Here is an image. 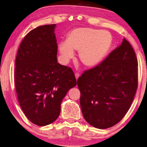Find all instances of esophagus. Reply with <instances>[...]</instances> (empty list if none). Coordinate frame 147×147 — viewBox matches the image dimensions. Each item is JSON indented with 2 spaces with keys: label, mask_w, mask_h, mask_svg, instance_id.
Wrapping results in <instances>:
<instances>
[{
  "label": "esophagus",
  "mask_w": 147,
  "mask_h": 147,
  "mask_svg": "<svg viewBox=\"0 0 147 147\" xmlns=\"http://www.w3.org/2000/svg\"><path fill=\"white\" fill-rule=\"evenodd\" d=\"M79 76H80V74H79L78 73H75V77H76V80H77V79L78 78Z\"/></svg>",
  "instance_id": "1"
}]
</instances>
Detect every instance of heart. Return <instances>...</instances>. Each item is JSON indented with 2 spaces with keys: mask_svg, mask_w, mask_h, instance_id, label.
Segmentation results:
<instances>
[{
  "mask_svg": "<svg viewBox=\"0 0 147 147\" xmlns=\"http://www.w3.org/2000/svg\"><path fill=\"white\" fill-rule=\"evenodd\" d=\"M111 42L112 37L106 31L77 28L69 32L66 40L59 43V51L65 62L74 57V50L78 51L81 62L91 67L101 61L108 52Z\"/></svg>",
  "mask_w": 147,
  "mask_h": 147,
  "instance_id": "heart-1",
  "label": "heart"
}]
</instances>
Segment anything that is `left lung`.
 <instances>
[{
  "label": "left lung",
  "instance_id": "obj_1",
  "mask_svg": "<svg viewBox=\"0 0 147 147\" xmlns=\"http://www.w3.org/2000/svg\"><path fill=\"white\" fill-rule=\"evenodd\" d=\"M137 59L125 38L99 65L78 78L86 122L99 129L118 124L129 110L138 86Z\"/></svg>",
  "mask_w": 147,
  "mask_h": 147
}]
</instances>
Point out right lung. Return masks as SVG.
I'll list each match as a JSON object with an SVG mask.
<instances>
[{"label":"right lung","mask_w":147,"mask_h":147,"mask_svg":"<svg viewBox=\"0 0 147 147\" xmlns=\"http://www.w3.org/2000/svg\"><path fill=\"white\" fill-rule=\"evenodd\" d=\"M55 27V24L42 25L28 32L16 59L18 101L26 117L39 126L57 119L63 99L76 85L71 67L57 62Z\"/></svg>","instance_id":"obj_1"}]
</instances>
